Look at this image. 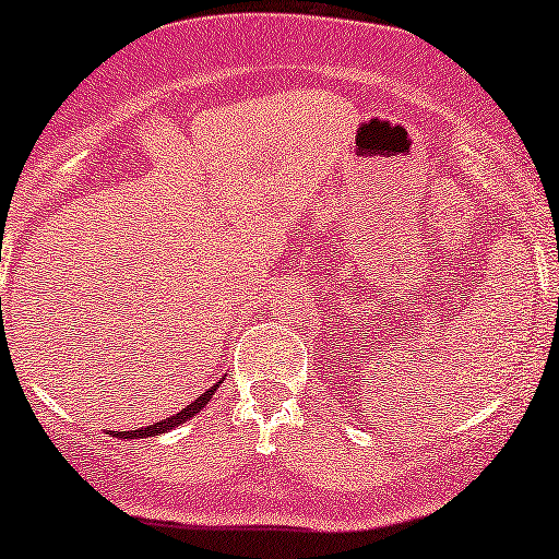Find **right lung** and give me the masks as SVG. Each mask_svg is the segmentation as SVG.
I'll return each mask as SVG.
<instances>
[{
  "label": "right lung",
  "mask_w": 559,
  "mask_h": 559,
  "mask_svg": "<svg viewBox=\"0 0 559 559\" xmlns=\"http://www.w3.org/2000/svg\"><path fill=\"white\" fill-rule=\"evenodd\" d=\"M224 378H227V374H224ZM224 378H218V382H213V385L209 388V391L205 393H200V396L192 401V404H187L185 409L179 412V415H171V417H166V419H160V423H155V425H147V428H136V430H112V436H118V438H147V436H160V432H168V430H174V428H179V425H185L187 419L190 417H195L200 409H203L205 404H209V401L213 399V393H216V388L222 385L224 382Z\"/></svg>",
  "instance_id": "1"
}]
</instances>
